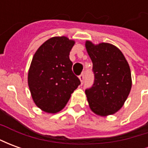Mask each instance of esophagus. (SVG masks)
<instances>
[{"label":"esophagus","instance_id":"obj_1","mask_svg":"<svg viewBox=\"0 0 148 148\" xmlns=\"http://www.w3.org/2000/svg\"><path fill=\"white\" fill-rule=\"evenodd\" d=\"M84 78H85V75H84V74H81V75H79V79H80L82 84L83 83Z\"/></svg>","mask_w":148,"mask_h":148}]
</instances>
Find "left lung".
Instances as JSON below:
<instances>
[{
    "mask_svg": "<svg viewBox=\"0 0 148 148\" xmlns=\"http://www.w3.org/2000/svg\"><path fill=\"white\" fill-rule=\"evenodd\" d=\"M86 47L94 74L93 86L86 90L90 109L103 116L113 114L123 106L130 93V67L122 52L110 43L94 45L86 41Z\"/></svg>",
    "mask_w": 148,
    "mask_h": 148,
    "instance_id": "left-lung-1",
    "label": "left lung"
}]
</instances>
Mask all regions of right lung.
Here are the masks:
<instances>
[{
	"label": "right lung",
	"instance_id": "obj_1",
	"mask_svg": "<svg viewBox=\"0 0 148 148\" xmlns=\"http://www.w3.org/2000/svg\"><path fill=\"white\" fill-rule=\"evenodd\" d=\"M74 41L53 37L39 47L28 71V86L39 109L55 113L63 109L71 93L81 84L73 73L70 52Z\"/></svg>",
	"mask_w": 148,
	"mask_h": 148
}]
</instances>
